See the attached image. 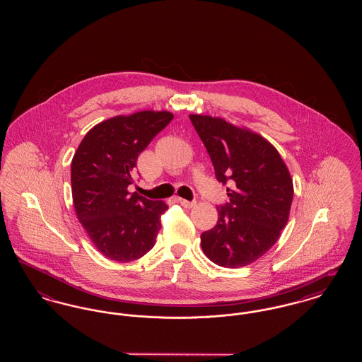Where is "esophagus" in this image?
I'll list each match as a JSON object with an SVG mask.
<instances>
[{
    "mask_svg": "<svg viewBox=\"0 0 362 362\" xmlns=\"http://www.w3.org/2000/svg\"><path fill=\"white\" fill-rule=\"evenodd\" d=\"M177 202L183 207H192L195 205V201H187L185 198H177Z\"/></svg>",
    "mask_w": 362,
    "mask_h": 362,
    "instance_id": "esophagus-1",
    "label": "esophagus"
}]
</instances>
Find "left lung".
<instances>
[{
    "instance_id": "obj_1",
    "label": "left lung",
    "mask_w": 362,
    "mask_h": 362,
    "mask_svg": "<svg viewBox=\"0 0 362 362\" xmlns=\"http://www.w3.org/2000/svg\"><path fill=\"white\" fill-rule=\"evenodd\" d=\"M218 182L230 183L216 226L201 235L207 258L221 267L247 266L264 255L288 223L293 182L276 148L221 118L189 115Z\"/></svg>"
}]
</instances>
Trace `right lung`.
<instances>
[{
  "mask_svg": "<svg viewBox=\"0 0 362 362\" xmlns=\"http://www.w3.org/2000/svg\"><path fill=\"white\" fill-rule=\"evenodd\" d=\"M168 111L115 117L86 133L71 160V194L78 221L104 257L132 262L155 245L168 209L127 187L139 153L173 121Z\"/></svg>",
  "mask_w": 362,
  "mask_h": 362,
  "instance_id": "add662e5",
  "label": "right lung"
}]
</instances>
